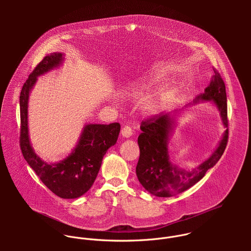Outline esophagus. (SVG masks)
<instances>
[{"instance_id": "1", "label": "esophagus", "mask_w": 251, "mask_h": 251, "mask_svg": "<svg viewBox=\"0 0 251 251\" xmlns=\"http://www.w3.org/2000/svg\"><path fill=\"white\" fill-rule=\"evenodd\" d=\"M121 133H122L123 137H125V138H129V137L132 135V129H131L130 126H124V128L122 129Z\"/></svg>"}]
</instances>
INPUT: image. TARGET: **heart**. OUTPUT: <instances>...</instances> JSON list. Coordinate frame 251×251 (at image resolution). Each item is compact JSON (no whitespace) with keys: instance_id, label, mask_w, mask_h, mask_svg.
Wrapping results in <instances>:
<instances>
[{"instance_id":"heart-1","label":"heart","mask_w":251,"mask_h":251,"mask_svg":"<svg viewBox=\"0 0 251 251\" xmlns=\"http://www.w3.org/2000/svg\"><path fill=\"white\" fill-rule=\"evenodd\" d=\"M161 78V74L154 72L142 80L131 84L127 93L132 96H143ZM173 96V90L169 86H161L151 96L146 98L140 105V110L147 116H154L159 113Z\"/></svg>"}]
</instances>
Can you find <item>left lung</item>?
<instances>
[{
	"label": "left lung",
	"mask_w": 251,
	"mask_h": 251,
	"mask_svg": "<svg viewBox=\"0 0 251 251\" xmlns=\"http://www.w3.org/2000/svg\"><path fill=\"white\" fill-rule=\"evenodd\" d=\"M215 74L205 92L199 95L193 104L211 101L217 108L221 122L226 128L215 151L204 162L192 170H185L170 160L168 140L176 126L179 112L160 114L142 121L138 136L140 156L136 175L144 188L157 197H171L185 191L202 179L223 154L228 141L227 98L225 84L218 72Z\"/></svg>",
	"instance_id": "obj_1"
}]
</instances>
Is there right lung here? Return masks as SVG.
<instances>
[{
	"label": "right lung",
	"mask_w": 251,
	"mask_h": 251,
	"mask_svg": "<svg viewBox=\"0 0 251 251\" xmlns=\"http://www.w3.org/2000/svg\"><path fill=\"white\" fill-rule=\"evenodd\" d=\"M64 54L51 53L36 66L23 85L20 94V147L24 158L40 180L57 196L74 199L85 194L93 185L108 149L114 146L121 126L88 124L83 127L79 141L72 152L56 163L43 161L31 145L28 127V103L37 77L59 68L64 63Z\"/></svg>",
	"instance_id": "right-lung-1"
}]
</instances>
